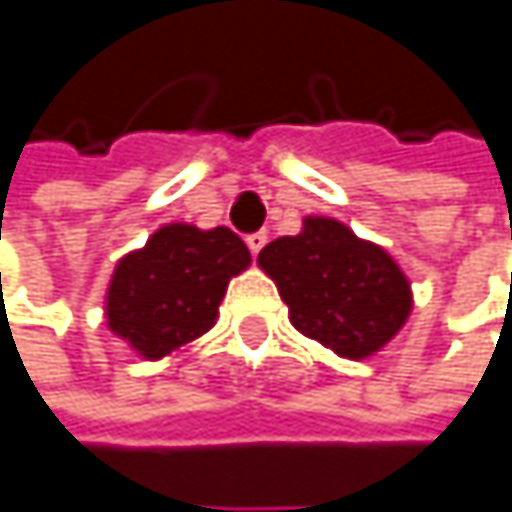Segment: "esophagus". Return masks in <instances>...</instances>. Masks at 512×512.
<instances>
[{
	"label": "esophagus",
	"mask_w": 512,
	"mask_h": 512,
	"mask_svg": "<svg viewBox=\"0 0 512 512\" xmlns=\"http://www.w3.org/2000/svg\"><path fill=\"white\" fill-rule=\"evenodd\" d=\"M245 245H248V251L251 254H258L264 245H267V230H258V233H248L245 236Z\"/></svg>",
	"instance_id": "esophagus-1"
}]
</instances>
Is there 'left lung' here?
Segmentation results:
<instances>
[{
	"label": "left lung",
	"instance_id": "left-lung-1",
	"mask_svg": "<svg viewBox=\"0 0 512 512\" xmlns=\"http://www.w3.org/2000/svg\"><path fill=\"white\" fill-rule=\"evenodd\" d=\"M297 331L340 358H367L404 327L413 294L388 254L334 218H306L258 254Z\"/></svg>",
	"mask_w": 512,
	"mask_h": 512
}]
</instances>
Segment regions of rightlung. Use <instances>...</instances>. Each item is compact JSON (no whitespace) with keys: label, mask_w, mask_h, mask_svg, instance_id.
<instances>
[{"label":"right lung","mask_w":512,"mask_h":512,"mask_svg":"<svg viewBox=\"0 0 512 512\" xmlns=\"http://www.w3.org/2000/svg\"><path fill=\"white\" fill-rule=\"evenodd\" d=\"M251 264L230 227H160L118 264L105 297L108 327L145 358H163L215 324L230 276Z\"/></svg>","instance_id":"obj_1"}]
</instances>
